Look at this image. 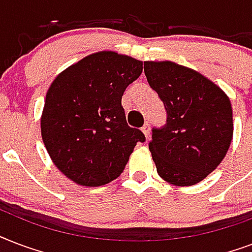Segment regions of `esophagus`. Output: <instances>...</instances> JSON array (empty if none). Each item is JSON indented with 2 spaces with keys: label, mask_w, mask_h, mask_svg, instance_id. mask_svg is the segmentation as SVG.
Segmentation results:
<instances>
[{
  "label": "esophagus",
  "mask_w": 252,
  "mask_h": 252,
  "mask_svg": "<svg viewBox=\"0 0 252 252\" xmlns=\"http://www.w3.org/2000/svg\"><path fill=\"white\" fill-rule=\"evenodd\" d=\"M142 132H143L144 134V136H146V138H150V125L148 124H146L143 126V127H142Z\"/></svg>",
  "instance_id": "esophagus-1"
}]
</instances>
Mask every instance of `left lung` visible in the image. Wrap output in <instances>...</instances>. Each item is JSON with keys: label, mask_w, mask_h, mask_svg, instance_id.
<instances>
[{"label": "left lung", "mask_w": 252, "mask_h": 252, "mask_svg": "<svg viewBox=\"0 0 252 252\" xmlns=\"http://www.w3.org/2000/svg\"><path fill=\"white\" fill-rule=\"evenodd\" d=\"M150 87L164 102L167 125L154 128L148 148L159 176L176 187L204 180L223 160L233 139V109L217 84L169 60L144 62Z\"/></svg>", "instance_id": "left-lung-1"}]
</instances>
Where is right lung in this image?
<instances>
[{
    "instance_id": "1",
    "label": "right lung",
    "mask_w": 252,
    "mask_h": 252,
    "mask_svg": "<svg viewBox=\"0 0 252 252\" xmlns=\"http://www.w3.org/2000/svg\"><path fill=\"white\" fill-rule=\"evenodd\" d=\"M142 62L116 51L85 56L56 76L44 99L40 132L56 168L83 187L116 180L143 132L126 122L121 99Z\"/></svg>"
}]
</instances>
